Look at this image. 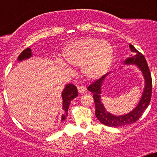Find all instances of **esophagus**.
I'll return each mask as SVG.
<instances>
[{"instance_id": "obj_1", "label": "esophagus", "mask_w": 157, "mask_h": 157, "mask_svg": "<svg viewBox=\"0 0 157 157\" xmlns=\"http://www.w3.org/2000/svg\"><path fill=\"white\" fill-rule=\"evenodd\" d=\"M77 88H78V93H80V94H83L86 90V88L83 86H78Z\"/></svg>"}]
</instances>
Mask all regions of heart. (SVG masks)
Segmentation results:
<instances>
[{
    "instance_id": "b5f03b06",
    "label": "heart",
    "mask_w": 157,
    "mask_h": 157,
    "mask_svg": "<svg viewBox=\"0 0 157 157\" xmlns=\"http://www.w3.org/2000/svg\"><path fill=\"white\" fill-rule=\"evenodd\" d=\"M113 48L109 41L99 38H82L70 43L62 52L67 64L81 66L82 74L89 79H96L109 69L113 59ZM61 67L67 71L71 70L66 65Z\"/></svg>"
}]
</instances>
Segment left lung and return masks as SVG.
Returning <instances> with one entry per match:
<instances>
[{
	"label": "left lung",
	"mask_w": 157,
	"mask_h": 157,
	"mask_svg": "<svg viewBox=\"0 0 157 157\" xmlns=\"http://www.w3.org/2000/svg\"><path fill=\"white\" fill-rule=\"evenodd\" d=\"M130 48L131 52L136 53L134 56L127 58L126 59L125 63H135L139 67L140 70L142 71L144 78L145 80V86L144 93L141 98L139 104L135 109L130 112L128 114L124 116H113L105 110L103 104L101 102V86L103 82L104 78L109 73L105 75L101 76L100 78L96 80L88 86V90L94 94V101L95 104V115L98 120L103 123L104 125L108 127H122V126L128 125L131 123H135L139 120L144 111L147 109L150 103V100L152 98V77L149 71V66L146 62L145 56L140 52H138L131 44H130Z\"/></svg>",
	"instance_id": "1"
}]
</instances>
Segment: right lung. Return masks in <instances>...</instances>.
Here are the masks:
<instances>
[{"label": "right lung", "instance_id": "obj_1", "mask_svg": "<svg viewBox=\"0 0 157 157\" xmlns=\"http://www.w3.org/2000/svg\"><path fill=\"white\" fill-rule=\"evenodd\" d=\"M31 56V50L30 48H27L26 49L21 52L19 55L18 59L19 60H23V59H27V58ZM78 96L77 88L73 84H67L65 87L64 90L62 93V98H63V110L64 114L62 116V120H64L67 116V111H68L69 105L71 103V101L75 98Z\"/></svg>", "mask_w": 157, "mask_h": 157}]
</instances>
